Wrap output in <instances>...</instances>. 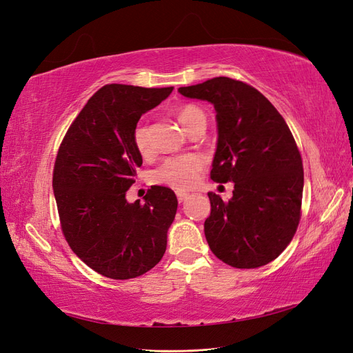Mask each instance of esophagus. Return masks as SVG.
I'll return each instance as SVG.
<instances>
[{
  "label": "esophagus",
  "instance_id": "esophagus-1",
  "mask_svg": "<svg viewBox=\"0 0 353 353\" xmlns=\"http://www.w3.org/2000/svg\"><path fill=\"white\" fill-rule=\"evenodd\" d=\"M176 197H178L179 203H183L188 197V193H184V191H176Z\"/></svg>",
  "mask_w": 353,
  "mask_h": 353
}]
</instances>
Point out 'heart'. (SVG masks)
<instances>
[{
  "mask_svg": "<svg viewBox=\"0 0 353 353\" xmlns=\"http://www.w3.org/2000/svg\"><path fill=\"white\" fill-rule=\"evenodd\" d=\"M178 121L190 132L196 126L206 125V114L197 105L185 104L178 109ZM134 143L141 154L150 152V126L147 123L138 125L134 132ZM203 166L205 159L194 153L169 157L156 169L154 179L176 190H187L197 183Z\"/></svg>",
  "mask_w": 353,
  "mask_h": 353,
  "instance_id": "b5f03b06",
  "label": "heart"
}]
</instances>
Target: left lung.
Returning <instances> with one entry per match:
<instances>
[{
  "label": "left lung",
  "mask_w": 353,
  "mask_h": 353,
  "mask_svg": "<svg viewBox=\"0 0 353 353\" xmlns=\"http://www.w3.org/2000/svg\"><path fill=\"white\" fill-rule=\"evenodd\" d=\"M216 112L218 143L210 178L234 183L223 201L208 193L205 236L213 254L234 268H259L292 241L301 219L302 157L283 116L250 85L219 77L181 87Z\"/></svg>",
  "instance_id": "8db88e82"
}]
</instances>
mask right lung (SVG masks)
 <instances>
[{"mask_svg":"<svg viewBox=\"0 0 353 353\" xmlns=\"http://www.w3.org/2000/svg\"><path fill=\"white\" fill-rule=\"evenodd\" d=\"M172 90L104 85L59 148L52 190L63 234L74 254L108 279H135L165 254L178 208L175 193L154 185L141 205L128 201L126 191L143 165L134 143L137 123Z\"/></svg>","mask_w":353,"mask_h":353,"instance_id":"1","label":"right lung"}]
</instances>
